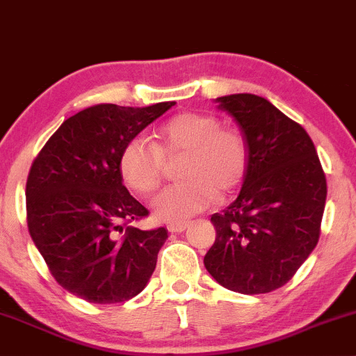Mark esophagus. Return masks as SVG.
I'll use <instances>...</instances> for the list:
<instances>
[{"instance_id":"1","label":"esophagus","mask_w":356,"mask_h":356,"mask_svg":"<svg viewBox=\"0 0 356 356\" xmlns=\"http://www.w3.org/2000/svg\"><path fill=\"white\" fill-rule=\"evenodd\" d=\"M187 226H189V222L182 220V222H170L169 226H167V229H169V232H175V234H179V232L186 231Z\"/></svg>"}]
</instances>
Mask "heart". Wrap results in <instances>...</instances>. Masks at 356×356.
I'll return each instance as SVG.
<instances>
[{
  "label": "heart",
  "instance_id": "heart-1",
  "mask_svg": "<svg viewBox=\"0 0 356 356\" xmlns=\"http://www.w3.org/2000/svg\"><path fill=\"white\" fill-rule=\"evenodd\" d=\"M182 155L177 165L181 182L172 184L152 201L154 214L165 222H182L206 209L218 195L229 194L243 182L248 169L244 138L222 129L218 118L184 112L155 132L152 145L142 138L127 142L118 159L124 182L137 194H150L164 177L165 161Z\"/></svg>",
  "mask_w": 356,
  "mask_h": 356
}]
</instances>
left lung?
I'll return each mask as SVG.
<instances>
[{"label": "left lung", "instance_id": "left-lung-1", "mask_svg": "<svg viewBox=\"0 0 356 356\" xmlns=\"http://www.w3.org/2000/svg\"><path fill=\"white\" fill-rule=\"evenodd\" d=\"M216 102L243 132L248 169L236 201L212 214L216 241L204 266L231 291H275L320 239L325 172L306 130L269 100L234 93Z\"/></svg>", "mask_w": 356, "mask_h": 356}]
</instances>
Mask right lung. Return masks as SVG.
I'll use <instances>...</instances> for the list:
<instances>
[{"mask_svg":"<svg viewBox=\"0 0 356 356\" xmlns=\"http://www.w3.org/2000/svg\"><path fill=\"white\" fill-rule=\"evenodd\" d=\"M174 105H93L67 118L35 159L26 181L28 231L72 295L122 303L149 283L167 229L124 227L149 211L127 191L118 159L127 142Z\"/></svg>","mask_w":356,"mask_h":356,"instance_id":"right-lung-1","label":"right lung"}]
</instances>
